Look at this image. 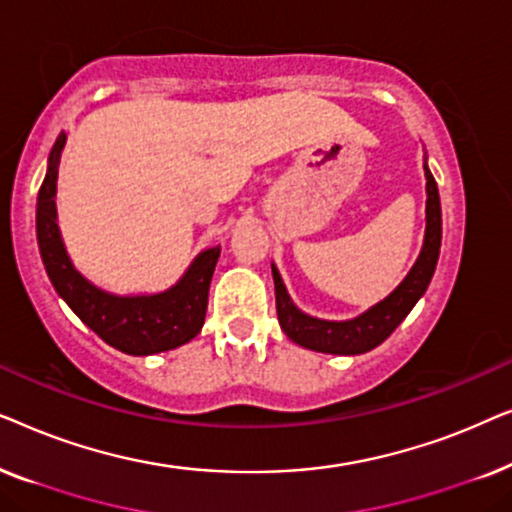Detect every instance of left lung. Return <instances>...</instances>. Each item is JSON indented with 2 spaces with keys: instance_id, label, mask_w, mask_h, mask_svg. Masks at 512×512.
<instances>
[{
  "instance_id": "1",
  "label": "left lung",
  "mask_w": 512,
  "mask_h": 512,
  "mask_svg": "<svg viewBox=\"0 0 512 512\" xmlns=\"http://www.w3.org/2000/svg\"><path fill=\"white\" fill-rule=\"evenodd\" d=\"M424 177H426V230L424 244L419 251L415 265L408 275L387 298L368 307L359 317L345 321H331L312 317L293 303L289 291H286L284 279L279 275L277 265L272 263V279H275V298H277V319L282 331L296 345L312 349V352L324 354H342L354 356L363 354L382 345L398 324L408 317L417 300L429 289L436 263L440 256V240H443V214H440V195L436 179L429 170L424 156Z\"/></svg>"
}]
</instances>
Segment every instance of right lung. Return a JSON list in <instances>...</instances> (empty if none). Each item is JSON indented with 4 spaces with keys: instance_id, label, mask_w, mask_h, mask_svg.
Masks as SVG:
<instances>
[{
    "instance_id": "obj_1",
    "label": "right lung",
    "mask_w": 512,
    "mask_h": 512,
    "mask_svg": "<svg viewBox=\"0 0 512 512\" xmlns=\"http://www.w3.org/2000/svg\"><path fill=\"white\" fill-rule=\"evenodd\" d=\"M67 132H60L51 153L44 184L37 195V244L46 275L58 296L83 324L107 345L132 356H149L191 342L205 324L209 284L221 247L202 249L170 289L158 293L104 291L74 268L58 226V167Z\"/></svg>"
}]
</instances>
